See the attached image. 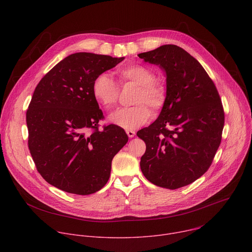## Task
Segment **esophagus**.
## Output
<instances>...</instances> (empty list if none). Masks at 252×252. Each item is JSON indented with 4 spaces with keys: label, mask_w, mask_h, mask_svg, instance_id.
<instances>
[{
    "label": "esophagus",
    "mask_w": 252,
    "mask_h": 252,
    "mask_svg": "<svg viewBox=\"0 0 252 252\" xmlns=\"http://www.w3.org/2000/svg\"><path fill=\"white\" fill-rule=\"evenodd\" d=\"M126 134L128 137H133L135 135V131L134 130H126Z\"/></svg>",
    "instance_id": "1"
}]
</instances>
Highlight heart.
Here are the masks:
<instances>
[{
	"label": "heart",
	"mask_w": 252,
	"mask_h": 252,
	"mask_svg": "<svg viewBox=\"0 0 252 252\" xmlns=\"http://www.w3.org/2000/svg\"><path fill=\"white\" fill-rule=\"evenodd\" d=\"M118 74L124 83H132L138 86L133 103L130 107H122L109 116V122L127 130L145 125L151 118L152 112L160 111L166 100L165 87L155 80L154 71L140 64L123 66ZM94 100L103 109H111L119 98L120 89L112 77L100 74L95 77L92 86Z\"/></svg>",
	"instance_id": "heart-1"
}]
</instances>
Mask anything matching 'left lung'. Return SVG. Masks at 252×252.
Masks as SVG:
<instances>
[{"mask_svg":"<svg viewBox=\"0 0 252 252\" xmlns=\"http://www.w3.org/2000/svg\"><path fill=\"white\" fill-rule=\"evenodd\" d=\"M137 56L159 65L166 77V100L158 118L136 133L147 146L140 169L158 187H186L209 168L220 145V96L202 65L182 48L163 45Z\"/></svg>","mask_w":252,"mask_h":252,"instance_id":"obj_1","label":"left lung"}]
</instances>
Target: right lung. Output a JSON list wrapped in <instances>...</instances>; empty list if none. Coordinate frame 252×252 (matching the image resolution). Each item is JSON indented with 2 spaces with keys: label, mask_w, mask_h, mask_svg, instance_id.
<instances>
[{
  "label": "right lung",
  "mask_w": 252,
  "mask_h": 252,
  "mask_svg": "<svg viewBox=\"0 0 252 252\" xmlns=\"http://www.w3.org/2000/svg\"><path fill=\"white\" fill-rule=\"evenodd\" d=\"M124 59L71 54L35 88L27 111L29 150L40 174L55 188L88 195L109 181L112 160L128 137L115 125L98 129L103 117L92 86Z\"/></svg>",
  "instance_id": "add662e5"
}]
</instances>
